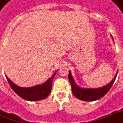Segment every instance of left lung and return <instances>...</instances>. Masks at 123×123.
<instances>
[{
	"mask_svg": "<svg viewBox=\"0 0 123 123\" xmlns=\"http://www.w3.org/2000/svg\"><path fill=\"white\" fill-rule=\"evenodd\" d=\"M117 74L115 75V77L106 86L99 88H82L78 87L75 83L74 82V80L71 76V72L69 73V80L70 84L71 86V91L74 94V95L77 97L78 99L85 101H95L101 99L103 97L110 89L112 86L114 82Z\"/></svg>",
	"mask_w": 123,
	"mask_h": 123,
	"instance_id": "1",
	"label": "left lung"
}]
</instances>
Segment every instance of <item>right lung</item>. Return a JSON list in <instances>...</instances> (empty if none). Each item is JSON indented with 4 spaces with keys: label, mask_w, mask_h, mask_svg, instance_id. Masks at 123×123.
<instances>
[{
    "label": "right lung",
    "mask_w": 123,
    "mask_h": 123,
    "mask_svg": "<svg viewBox=\"0 0 123 123\" xmlns=\"http://www.w3.org/2000/svg\"><path fill=\"white\" fill-rule=\"evenodd\" d=\"M56 73H54L50 78H49L44 84L41 85L28 88L18 86L12 82L7 77H6V78L11 88L17 95H18L24 99L34 101L44 99L50 94L52 86V81Z\"/></svg>",
    "instance_id": "obj_1"
}]
</instances>
